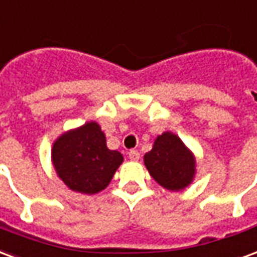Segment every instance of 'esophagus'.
Here are the masks:
<instances>
[{
	"mask_svg": "<svg viewBox=\"0 0 257 257\" xmlns=\"http://www.w3.org/2000/svg\"><path fill=\"white\" fill-rule=\"evenodd\" d=\"M129 155V159L131 161H134V162H136V161H139L140 159V153H139L138 150H131L128 153Z\"/></svg>",
	"mask_w": 257,
	"mask_h": 257,
	"instance_id": "obj_1",
	"label": "esophagus"
}]
</instances>
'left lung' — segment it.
I'll return each instance as SVG.
<instances>
[{
	"instance_id": "8db88e82",
	"label": "left lung",
	"mask_w": 257,
	"mask_h": 257,
	"mask_svg": "<svg viewBox=\"0 0 257 257\" xmlns=\"http://www.w3.org/2000/svg\"><path fill=\"white\" fill-rule=\"evenodd\" d=\"M144 165L154 180L170 191L188 187L195 174V158L181 139L170 132L158 136L153 150L144 155Z\"/></svg>"
}]
</instances>
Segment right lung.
Listing matches in <instances>:
<instances>
[{
    "instance_id": "add662e5",
    "label": "right lung",
    "mask_w": 257,
    "mask_h": 257,
    "mask_svg": "<svg viewBox=\"0 0 257 257\" xmlns=\"http://www.w3.org/2000/svg\"><path fill=\"white\" fill-rule=\"evenodd\" d=\"M53 165L57 174L72 191L96 193L109 185L122 163V154L111 151L96 122L64 134L53 146Z\"/></svg>"
}]
</instances>
